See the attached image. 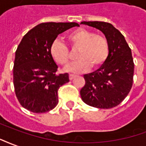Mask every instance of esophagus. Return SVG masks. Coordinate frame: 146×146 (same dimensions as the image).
<instances>
[{
	"label": "esophagus",
	"mask_w": 146,
	"mask_h": 146,
	"mask_svg": "<svg viewBox=\"0 0 146 146\" xmlns=\"http://www.w3.org/2000/svg\"><path fill=\"white\" fill-rule=\"evenodd\" d=\"M74 77H75V75H74V74H69V79H70V80H72Z\"/></svg>",
	"instance_id": "1"
}]
</instances>
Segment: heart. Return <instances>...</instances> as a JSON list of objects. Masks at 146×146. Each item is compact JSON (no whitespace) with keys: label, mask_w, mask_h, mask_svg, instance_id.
<instances>
[{"label":"heart","mask_w":146,"mask_h":146,"mask_svg":"<svg viewBox=\"0 0 146 146\" xmlns=\"http://www.w3.org/2000/svg\"><path fill=\"white\" fill-rule=\"evenodd\" d=\"M69 44L73 50H78V60L66 68L72 73H81L87 71L92 66L99 68L107 60L109 56V42L103 35L95 34L85 29H78L69 33L67 36ZM53 59L60 65L66 66L71 60L68 46L60 40H54L50 48Z\"/></svg>","instance_id":"1"}]
</instances>
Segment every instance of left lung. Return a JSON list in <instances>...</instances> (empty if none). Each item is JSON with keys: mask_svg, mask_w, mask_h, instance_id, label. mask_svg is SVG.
<instances>
[{"mask_svg": "<svg viewBox=\"0 0 146 146\" xmlns=\"http://www.w3.org/2000/svg\"><path fill=\"white\" fill-rule=\"evenodd\" d=\"M100 30L109 42L107 60L96 71L84 74L80 95L84 103L100 109H110L124 100L131 89L134 62L131 50L121 32L110 23L82 22Z\"/></svg>", "mask_w": 146, "mask_h": 146, "instance_id": "1", "label": "left lung"}]
</instances>
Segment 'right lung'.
<instances>
[{
    "instance_id": "obj_1",
    "label": "right lung",
    "mask_w": 146,
    "mask_h": 146,
    "mask_svg": "<svg viewBox=\"0 0 146 146\" xmlns=\"http://www.w3.org/2000/svg\"><path fill=\"white\" fill-rule=\"evenodd\" d=\"M74 26L79 25L41 23L29 31L19 43L14 62V87L20 104L31 112H48L58 104V89L68 82L69 75L56 74L58 67L50 48L59 34Z\"/></svg>"
}]
</instances>
